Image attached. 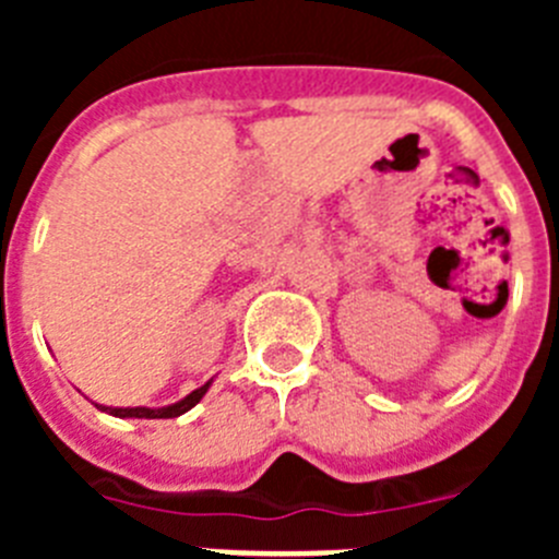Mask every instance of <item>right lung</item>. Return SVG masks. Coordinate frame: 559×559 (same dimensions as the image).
Returning a JSON list of instances; mask_svg holds the SVG:
<instances>
[{
	"instance_id": "right-lung-1",
	"label": "right lung",
	"mask_w": 559,
	"mask_h": 559,
	"mask_svg": "<svg viewBox=\"0 0 559 559\" xmlns=\"http://www.w3.org/2000/svg\"><path fill=\"white\" fill-rule=\"evenodd\" d=\"M206 389H210V383H204L201 389H195V392L187 394L185 400H179V403H173V406H165V408H145V406H136V408H111V406H103V412L114 414V417H136V419H170V417H179V414L190 412L195 403H199L201 397L206 394Z\"/></svg>"
}]
</instances>
